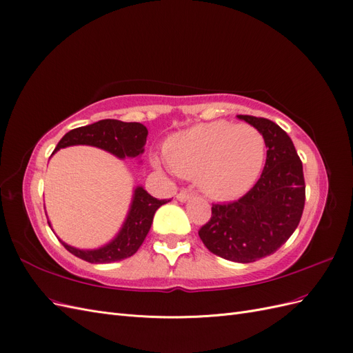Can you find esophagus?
Wrapping results in <instances>:
<instances>
[{
    "instance_id": "34e87169",
    "label": "esophagus",
    "mask_w": 353,
    "mask_h": 353,
    "mask_svg": "<svg viewBox=\"0 0 353 353\" xmlns=\"http://www.w3.org/2000/svg\"><path fill=\"white\" fill-rule=\"evenodd\" d=\"M193 197V193H191V191H188V190H181L179 193L176 194V199L179 200V201H187L188 199H191Z\"/></svg>"
}]
</instances>
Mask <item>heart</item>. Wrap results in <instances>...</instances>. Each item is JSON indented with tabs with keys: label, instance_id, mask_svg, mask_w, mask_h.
<instances>
[{
	"label": "heart",
	"instance_id": "heart-1",
	"mask_svg": "<svg viewBox=\"0 0 353 353\" xmlns=\"http://www.w3.org/2000/svg\"><path fill=\"white\" fill-rule=\"evenodd\" d=\"M165 154L174 172L199 178L209 194L230 199L245 193L259 178L266 144L252 125L216 121L174 135Z\"/></svg>",
	"mask_w": 353,
	"mask_h": 353
}]
</instances>
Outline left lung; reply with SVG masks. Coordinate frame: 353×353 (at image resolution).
Listing matches in <instances>:
<instances>
[{"instance_id":"left-lung-1","label":"left lung","mask_w":353,"mask_h":353,"mask_svg":"<svg viewBox=\"0 0 353 353\" xmlns=\"http://www.w3.org/2000/svg\"><path fill=\"white\" fill-rule=\"evenodd\" d=\"M239 117L265 138L262 175L239 200L212 205V216L199 236L212 253L249 263L279 250L297 228L305 208V178L302 160L284 130L265 117Z\"/></svg>"}]
</instances>
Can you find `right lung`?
<instances>
[{"mask_svg": "<svg viewBox=\"0 0 353 353\" xmlns=\"http://www.w3.org/2000/svg\"><path fill=\"white\" fill-rule=\"evenodd\" d=\"M147 135L148 131L143 123L103 119L69 131L59 141L56 150L52 153L69 145L87 144L103 148V150L119 159L137 157L144 153ZM166 201L168 200H159L150 196L143 187H137L128 218L113 241L95 250H79L63 241L61 244L72 254L91 263H109L130 258L140 249L148 231H150L154 212Z\"/></svg>", "mask_w": 353, "mask_h": 353, "instance_id": "add662e5", "label": "right lung"}]
</instances>
